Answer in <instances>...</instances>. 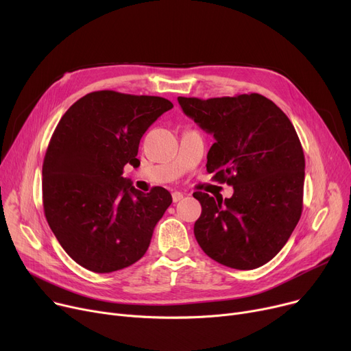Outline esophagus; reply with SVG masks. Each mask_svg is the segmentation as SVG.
<instances>
[{"label": "esophagus", "mask_w": 351, "mask_h": 351, "mask_svg": "<svg viewBox=\"0 0 351 351\" xmlns=\"http://www.w3.org/2000/svg\"><path fill=\"white\" fill-rule=\"evenodd\" d=\"M172 199H173V202L176 204V202H179V200L183 199V193H182V192H173V193H172Z\"/></svg>", "instance_id": "1"}]
</instances>
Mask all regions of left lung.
Instances as JSON below:
<instances>
[{
    "label": "left lung",
    "mask_w": 351,
    "mask_h": 351,
    "mask_svg": "<svg viewBox=\"0 0 351 351\" xmlns=\"http://www.w3.org/2000/svg\"><path fill=\"white\" fill-rule=\"evenodd\" d=\"M183 114L215 143L206 169L233 186V196L195 192L202 205L195 237L217 263L250 270L278 254L296 228L303 209L304 154L290 119L259 94L185 98Z\"/></svg>",
    "instance_id": "left-lung-1"
}]
</instances>
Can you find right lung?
I'll return each mask as SVG.
<instances>
[{
  "label": "right lung",
  "mask_w": 351,
  "mask_h": 351,
  "mask_svg": "<svg viewBox=\"0 0 351 351\" xmlns=\"http://www.w3.org/2000/svg\"><path fill=\"white\" fill-rule=\"evenodd\" d=\"M173 104L160 97L97 90L73 104L55 128L43 165L47 222L82 267L110 273L138 262L172 204L156 186L143 193L123 178L141 138Z\"/></svg>",
  "instance_id": "obj_1"
}]
</instances>
